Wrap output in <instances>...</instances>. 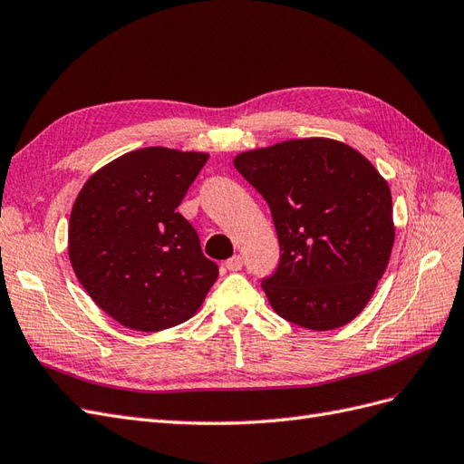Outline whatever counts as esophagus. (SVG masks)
Instances as JSON below:
<instances>
[{
	"instance_id": "esophagus-1",
	"label": "esophagus",
	"mask_w": 464,
	"mask_h": 464,
	"mask_svg": "<svg viewBox=\"0 0 464 464\" xmlns=\"http://www.w3.org/2000/svg\"><path fill=\"white\" fill-rule=\"evenodd\" d=\"M242 266H244V259H242L240 256H234V257H230V259L227 261V269H228V271H232V273L240 271Z\"/></svg>"
}]
</instances>
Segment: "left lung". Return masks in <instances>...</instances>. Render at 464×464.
<instances>
[{
	"instance_id": "1",
	"label": "left lung",
	"mask_w": 464,
	"mask_h": 464,
	"mask_svg": "<svg viewBox=\"0 0 464 464\" xmlns=\"http://www.w3.org/2000/svg\"><path fill=\"white\" fill-rule=\"evenodd\" d=\"M234 166L273 215L280 263L261 283L273 310L312 331L353 321L395 242L385 178L362 152L327 137L246 150Z\"/></svg>"
}]
</instances>
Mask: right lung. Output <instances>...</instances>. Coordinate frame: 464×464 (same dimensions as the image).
Instances as JSON below:
<instances>
[{
  "label": "right lung",
  "instance_id": "1",
  "mask_svg": "<svg viewBox=\"0 0 464 464\" xmlns=\"http://www.w3.org/2000/svg\"><path fill=\"white\" fill-rule=\"evenodd\" d=\"M207 152L147 147L125 152L81 188L67 251L82 288L120 325L157 333L198 314L218 266L178 213Z\"/></svg>",
  "mask_w": 464,
  "mask_h": 464
}]
</instances>
